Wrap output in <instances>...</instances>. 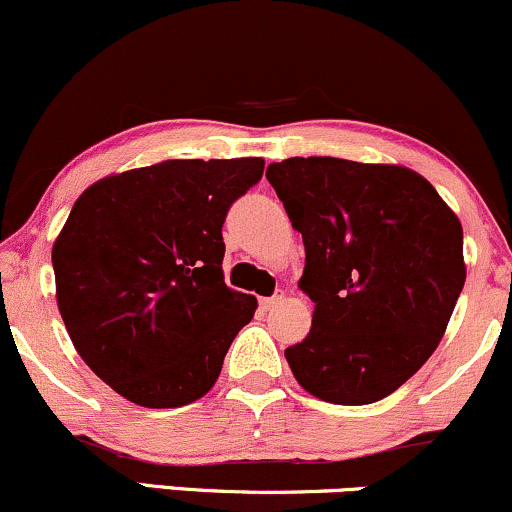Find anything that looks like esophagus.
Returning <instances> with one entry per match:
<instances>
[{
    "label": "esophagus",
    "instance_id": "obj_1",
    "mask_svg": "<svg viewBox=\"0 0 512 512\" xmlns=\"http://www.w3.org/2000/svg\"><path fill=\"white\" fill-rule=\"evenodd\" d=\"M283 300H285V292L275 290L271 297H263L261 304H263V309H271V307H278V304H283Z\"/></svg>",
    "mask_w": 512,
    "mask_h": 512
}]
</instances>
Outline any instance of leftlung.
<instances>
[{
  "mask_svg": "<svg viewBox=\"0 0 512 512\" xmlns=\"http://www.w3.org/2000/svg\"><path fill=\"white\" fill-rule=\"evenodd\" d=\"M266 176L302 234L314 302L285 350L292 375L329 404L384 399L433 355L464 287L457 215L406 166L292 157Z\"/></svg>",
  "mask_w": 512,
  "mask_h": 512,
  "instance_id": "obj_1",
  "label": "left lung"
}]
</instances>
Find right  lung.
<instances>
[{
  "instance_id": "right-lung-1",
  "label": "right lung",
  "mask_w": 512,
  "mask_h": 512,
  "mask_svg": "<svg viewBox=\"0 0 512 512\" xmlns=\"http://www.w3.org/2000/svg\"><path fill=\"white\" fill-rule=\"evenodd\" d=\"M261 157L169 159L106 176L79 195L53 246L55 295L82 360L147 409L208 394L256 297L225 283L229 205Z\"/></svg>"
}]
</instances>
